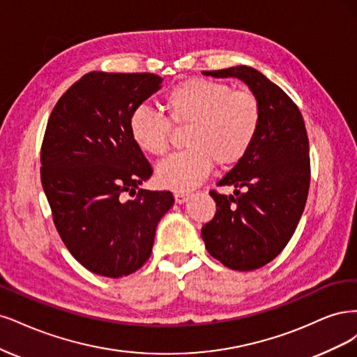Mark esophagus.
<instances>
[{
  "mask_svg": "<svg viewBox=\"0 0 357 357\" xmlns=\"http://www.w3.org/2000/svg\"><path fill=\"white\" fill-rule=\"evenodd\" d=\"M188 199H190V192H183V191H178V192H175V202H176V203H179V204L185 203Z\"/></svg>",
  "mask_w": 357,
  "mask_h": 357,
  "instance_id": "obj_1",
  "label": "esophagus"
}]
</instances>
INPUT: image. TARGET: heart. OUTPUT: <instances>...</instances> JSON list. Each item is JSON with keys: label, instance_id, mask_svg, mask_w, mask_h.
I'll use <instances>...</instances> for the list:
<instances>
[{"label": "heart", "instance_id": "heart-1", "mask_svg": "<svg viewBox=\"0 0 357 357\" xmlns=\"http://www.w3.org/2000/svg\"><path fill=\"white\" fill-rule=\"evenodd\" d=\"M165 108L176 128H188L187 151L157 167L160 185L175 191L200 185L213 163L221 167L237 165L255 142L262 116L254 91L204 78H188L172 87ZM129 132L141 151L155 157L167 154L170 122L160 112L145 105L135 108Z\"/></svg>", "mask_w": 357, "mask_h": 357}]
</instances>
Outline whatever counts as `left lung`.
Instances as JSON below:
<instances>
[{
  "mask_svg": "<svg viewBox=\"0 0 357 357\" xmlns=\"http://www.w3.org/2000/svg\"><path fill=\"white\" fill-rule=\"evenodd\" d=\"M246 83L261 105V126L248 154L216 183L234 195L211 191L213 220L202 228L209 254L225 267L250 271L278 257L301 220L310 187L305 124L294 100L246 65L203 71Z\"/></svg>",
  "mask_w": 357,
  "mask_h": 357,
  "instance_id": "left-lung-1",
  "label": "left lung"
}]
</instances>
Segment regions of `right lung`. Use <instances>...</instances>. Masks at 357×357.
Masks as SVG:
<instances>
[{
    "mask_svg": "<svg viewBox=\"0 0 357 357\" xmlns=\"http://www.w3.org/2000/svg\"><path fill=\"white\" fill-rule=\"evenodd\" d=\"M162 82L148 73H89L57 100L45 128L41 183L53 222L71 255L103 278L144 266L175 203L170 191L139 188L153 167L129 132L132 111Z\"/></svg>",
    "mask_w": 357,
    "mask_h": 357,
    "instance_id": "1",
    "label": "right lung"
}]
</instances>
